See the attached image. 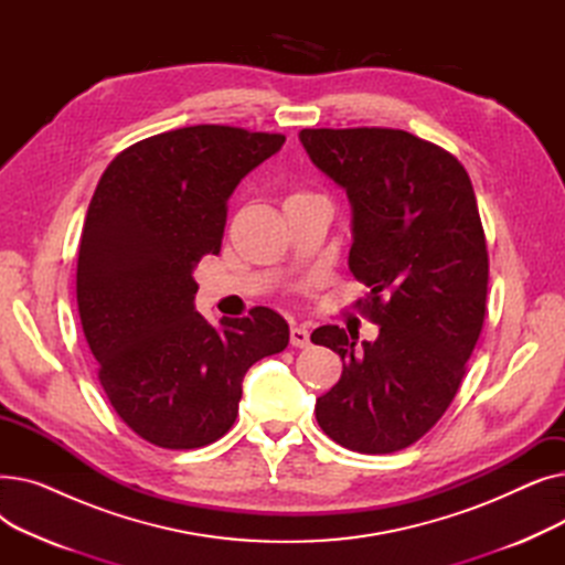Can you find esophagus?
Instances as JSON below:
<instances>
[{"label": "esophagus", "mask_w": 565, "mask_h": 565, "mask_svg": "<svg viewBox=\"0 0 565 565\" xmlns=\"http://www.w3.org/2000/svg\"><path fill=\"white\" fill-rule=\"evenodd\" d=\"M290 343L295 348H307L311 341H309V330L305 328V324H292L290 328Z\"/></svg>", "instance_id": "obj_1"}]
</instances>
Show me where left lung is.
Returning a JSON list of instances; mask_svg holds the SVG:
<instances>
[{
  "mask_svg": "<svg viewBox=\"0 0 565 565\" xmlns=\"http://www.w3.org/2000/svg\"><path fill=\"white\" fill-rule=\"evenodd\" d=\"M311 162L352 205L350 273L371 288L375 341L337 324L311 341L343 360L316 401L322 433L360 454H394L424 437L451 405L479 341L488 247L465 167L444 148L392 128H307Z\"/></svg>",
  "mask_w": 565,
  "mask_h": 565,
  "instance_id": "8db88e82",
  "label": "left lung"
}]
</instances>
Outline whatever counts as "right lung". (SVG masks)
<instances>
[{
    "label": "right lung",
    "instance_id": "1",
    "mask_svg": "<svg viewBox=\"0 0 565 565\" xmlns=\"http://www.w3.org/2000/svg\"><path fill=\"white\" fill-rule=\"evenodd\" d=\"M284 135L190 126L118 153L88 203L77 309L98 380L139 437L162 449L217 441L252 364L288 345V322L256 307L220 328L194 311L192 273L220 254L226 203Z\"/></svg>",
    "mask_w": 565,
    "mask_h": 565
}]
</instances>
